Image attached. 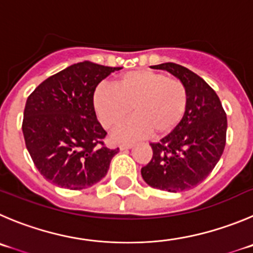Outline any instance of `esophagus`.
Segmentation results:
<instances>
[{
    "mask_svg": "<svg viewBox=\"0 0 253 253\" xmlns=\"http://www.w3.org/2000/svg\"><path fill=\"white\" fill-rule=\"evenodd\" d=\"M133 147V145L132 143H122V145H120V150L121 151H125V150H129V148Z\"/></svg>",
    "mask_w": 253,
    "mask_h": 253,
    "instance_id": "esophagus-1",
    "label": "esophagus"
}]
</instances>
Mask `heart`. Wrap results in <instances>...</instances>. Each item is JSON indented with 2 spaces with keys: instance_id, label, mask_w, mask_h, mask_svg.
I'll list each match as a JSON object with an SVG mask.
<instances>
[{
  "instance_id": "heart-1",
  "label": "heart",
  "mask_w": 253,
  "mask_h": 253,
  "mask_svg": "<svg viewBox=\"0 0 253 253\" xmlns=\"http://www.w3.org/2000/svg\"><path fill=\"white\" fill-rule=\"evenodd\" d=\"M93 107L105 128H115L116 141H134L171 133L186 115L188 92L181 80L151 70H134L122 75L115 86L101 84L93 91Z\"/></svg>"
}]
</instances>
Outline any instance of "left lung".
<instances>
[{
	"instance_id": "left-lung-1",
	"label": "left lung",
	"mask_w": 253,
	"mask_h": 253,
	"mask_svg": "<svg viewBox=\"0 0 253 253\" xmlns=\"http://www.w3.org/2000/svg\"><path fill=\"white\" fill-rule=\"evenodd\" d=\"M152 67L169 71L185 84L188 105L178 127L159 142L150 143L153 156L141 174L151 187L182 192L201 183L221 159L227 117L213 88L195 72L173 62Z\"/></svg>"
}]
</instances>
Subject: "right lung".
Segmentation results:
<instances>
[{"instance_id": "right-lung-1", "label": "right lung", "mask_w": 253, "mask_h": 253, "mask_svg": "<svg viewBox=\"0 0 253 253\" xmlns=\"http://www.w3.org/2000/svg\"><path fill=\"white\" fill-rule=\"evenodd\" d=\"M84 61L44 80L28 96L23 111L26 147L40 173L53 185L82 190L101 181L119 148L111 150L97 121L93 91L111 72Z\"/></svg>"}]
</instances>
